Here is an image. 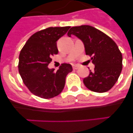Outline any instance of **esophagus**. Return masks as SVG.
<instances>
[{
  "instance_id": "1",
  "label": "esophagus",
  "mask_w": 133,
  "mask_h": 133,
  "mask_svg": "<svg viewBox=\"0 0 133 133\" xmlns=\"http://www.w3.org/2000/svg\"><path fill=\"white\" fill-rule=\"evenodd\" d=\"M79 67H80L79 65H77V64H74V65L72 66L73 69H78Z\"/></svg>"
}]
</instances>
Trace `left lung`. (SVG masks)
Masks as SVG:
<instances>
[{
	"instance_id": "8db88e82",
	"label": "left lung",
	"mask_w": 133,
	"mask_h": 133,
	"mask_svg": "<svg viewBox=\"0 0 133 133\" xmlns=\"http://www.w3.org/2000/svg\"><path fill=\"white\" fill-rule=\"evenodd\" d=\"M82 41L86 55L92 56L94 70H90L83 79L86 87L97 92L110 90L119 77L123 66V56L115 41L93 26L82 25L73 26L67 33Z\"/></svg>"
}]
</instances>
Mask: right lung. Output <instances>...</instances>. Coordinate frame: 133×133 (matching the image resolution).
<instances>
[{
  "label": "right lung",
  "instance_id": "add662e5",
  "mask_svg": "<svg viewBox=\"0 0 133 133\" xmlns=\"http://www.w3.org/2000/svg\"><path fill=\"white\" fill-rule=\"evenodd\" d=\"M70 26L49 27L32 35L19 55L18 71L26 87L37 97L50 98L59 95L66 75L72 72L70 64L63 63L56 71L48 67L51 56L58 54L56 41Z\"/></svg>",
  "mask_w": 133,
  "mask_h": 133
}]
</instances>
